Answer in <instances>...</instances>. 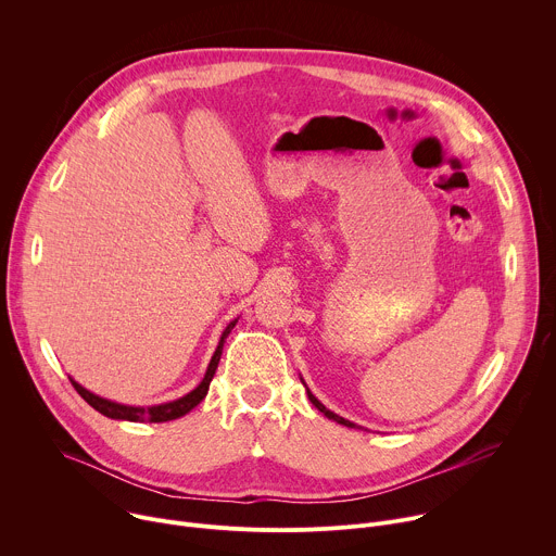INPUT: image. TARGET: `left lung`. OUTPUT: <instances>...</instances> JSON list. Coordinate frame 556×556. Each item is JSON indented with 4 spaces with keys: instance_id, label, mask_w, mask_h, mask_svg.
<instances>
[{
    "instance_id": "8db88e82",
    "label": "left lung",
    "mask_w": 556,
    "mask_h": 556,
    "mask_svg": "<svg viewBox=\"0 0 556 556\" xmlns=\"http://www.w3.org/2000/svg\"><path fill=\"white\" fill-rule=\"evenodd\" d=\"M303 382V380H301ZM305 384V382H303ZM305 391H307V399H309V403L316 407V409H319L326 418H330V420H334V422H339V425H343V427H350V429H363V427H358V425H354V422H350V420H345V418H341V416H337L334 412H330L319 399H316V395L305 387Z\"/></svg>"
}]
</instances>
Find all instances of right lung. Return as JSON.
<instances>
[{"instance_id": "obj_1", "label": "right lung", "mask_w": 556, "mask_h": 556, "mask_svg": "<svg viewBox=\"0 0 556 556\" xmlns=\"http://www.w3.org/2000/svg\"><path fill=\"white\" fill-rule=\"evenodd\" d=\"M237 319H232L226 330L222 332L219 337V343L215 348V354L211 356V363L206 367V374L204 378L200 380V384L189 391L187 395H182V399L178 401H172V403H163V405H151V407H131V405H121V403H114V401H108V399H101V395L92 393L90 389H86L84 384H78L72 376H70V382L74 384V389L81 393V399L94 407L99 414L112 418V420H129V422H169V420H176V418H182L185 414H189L193 407H198L204 395L208 393V384L215 376V369H217V363H219V356H222V350H224V341L226 337L230 334V330L235 328Z\"/></svg>"}]
</instances>
